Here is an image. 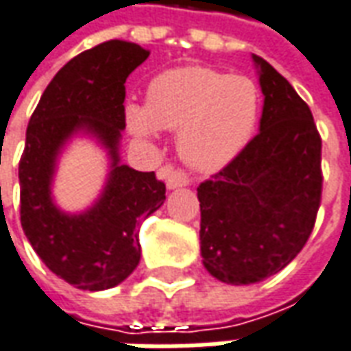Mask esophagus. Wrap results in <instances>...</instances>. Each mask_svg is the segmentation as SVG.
<instances>
[{
	"mask_svg": "<svg viewBox=\"0 0 351 351\" xmlns=\"http://www.w3.org/2000/svg\"><path fill=\"white\" fill-rule=\"evenodd\" d=\"M159 178H163L167 184V190H176V188H184L190 184V178L184 175L182 171H175L173 167H161L159 169Z\"/></svg>",
	"mask_w": 351,
	"mask_h": 351,
	"instance_id": "esophagus-1",
	"label": "esophagus"
}]
</instances>
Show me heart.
Returning <instances> with one entry per match:
<instances>
[{
  "label": "heart",
  "instance_id": "heart-1",
  "mask_svg": "<svg viewBox=\"0 0 351 351\" xmlns=\"http://www.w3.org/2000/svg\"><path fill=\"white\" fill-rule=\"evenodd\" d=\"M261 95L245 75L205 66H180L158 73L148 85V104L129 100L123 119L129 133L156 142L178 131L176 148L192 169L215 173L232 163L254 133Z\"/></svg>",
  "mask_w": 351,
  "mask_h": 351
}]
</instances>
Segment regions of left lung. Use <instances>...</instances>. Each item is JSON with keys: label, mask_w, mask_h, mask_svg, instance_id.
<instances>
[{"label": "left lung", "mask_w": 351, "mask_h": 351, "mask_svg": "<svg viewBox=\"0 0 351 351\" xmlns=\"http://www.w3.org/2000/svg\"><path fill=\"white\" fill-rule=\"evenodd\" d=\"M252 62L264 95L258 134L197 188L203 266L228 285L264 281L302 251L323 182L310 108L262 56Z\"/></svg>", "instance_id": "1"}]
</instances>
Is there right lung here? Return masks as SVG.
Masks as SVG:
<instances>
[{"label": "right lung", "mask_w": 351, "mask_h": 351, "mask_svg": "<svg viewBox=\"0 0 351 351\" xmlns=\"http://www.w3.org/2000/svg\"><path fill=\"white\" fill-rule=\"evenodd\" d=\"M148 56L119 39L73 56L43 90L26 129L19 163L22 230L43 264L82 291H106L133 274L141 262L138 224L165 201V184L119 156L125 82ZM73 138L107 152L108 175L99 197L70 213L54 201L52 184Z\"/></svg>", "instance_id": "right-lung-1"}]
</instances>
